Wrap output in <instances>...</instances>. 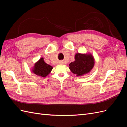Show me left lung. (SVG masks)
<instances>
[{"label": "left lung", "mask_w": 127, "mask_h": 127, "mask_svg": "<svg viewBox=\"0 0 127 127\" xmlns=\"http://www.w3.org/2000/svg\"><path fill=\"white\" fill-rule=\"evenodd\" d=\"M75 60L69 64V69L77 76H82L89 72L94 67V59L90 55L77 53Z\"/></svg>", "instance_id": "left-lung-1"}]
</instances>
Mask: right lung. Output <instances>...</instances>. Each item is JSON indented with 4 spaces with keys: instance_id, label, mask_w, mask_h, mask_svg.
I'll list each match as a JSON object with an SVG mask.
<instances>
[{
    "instance_id": "right-lung-1",
    "label": "right lung",
    "mask_w": 127,
    "mask_h": 127,
    "mask_svg": "<svg viewBox=\"0 0 127 127\" xmlns=\"http://www.w3.org/2000/svg\"><path fill=\"white\" fill-rule=\"evenodd\" d=\"M52 69V67L46 64L44 61L43 58H42L34 65L33 71L34 74L38 76L45 77L50 72Z\"/></svg>"
}]
</instances>
